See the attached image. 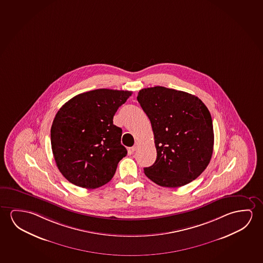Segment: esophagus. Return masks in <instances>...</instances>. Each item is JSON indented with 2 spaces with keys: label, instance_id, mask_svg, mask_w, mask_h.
<instances>
[{
  "label": "esophagus",
  "instance_id": "34e87169",
  "mask_svg": "<svg viewBox=\"0 0 263 263\" xmlns=\"http://www.w3.org/2000/svg\"><path fill=\"white\" fill-rule=\"evenodd\" d=\"M138 142H137V143H135V145H134L133 146H132V147H131V151H132V152H134V151H136V150H137V148H138Z\"/></svg>",
  "mask_w": 263,
  "mask_h": 263
}]
</instances>
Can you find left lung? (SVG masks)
I'll return each mask as SVG.
<instances>
[{"label": "left lung", "instance_id": "obj_1", "mask_svg": "<svg viewBox=\"0 0 263 263\" xmlns=\"http://www.w3.org/2000/svg\"><path fill=\"white\" fill-rule=\"evenodd\" d=\"M138 101L151 122L157 159L144 168L159 186H185L206 170L214 145L212 118L191 93L163 86L144 88Z\"/></svg>", "mask_w": 263, "mask_h": 263}]
</instances>
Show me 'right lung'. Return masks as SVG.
Returning <instances> with one entry per match:
<instances>
[{
    "label": "right lung",
    "mask_w": 263,
    "mask_h": 263,
    "mask_svg": "<svg viewBox=\"0 0 263 263\" xmlns=\"http://www.w3.org/2000/svg\"><path fill=\"white\" fill-rule=\"evenodd\" d=\"M131 95L97 89L77 95L57 112L51 145L57 167L69 182L91 190L112 179L118 162L127 154L114 116Z\"/></svg>",
    "instance_id": "obj_1"
}]
</instances>
